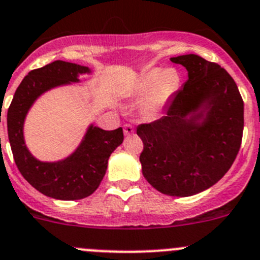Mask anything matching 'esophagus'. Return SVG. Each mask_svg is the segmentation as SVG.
<instances>
[{
  "label": "esophagus",
  "instance_id": "34e87169",
  "mask_svg": "<svg viewBox=\"0 0 260 260\" xmlns=\"http://www.w3.org/2000/svg\"><path fill=\"white\" fill-rule=\"evenodd\" d=\"M123 131H124L125 136H129L135 132V128H133V125H131V124H125L124 128H123Z\"/></svg>",
  "mask_w": 260,
  "mask_h": 260
}]
</instances>
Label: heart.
<instances>
[{"label": "heart", "mask_w": 260, "mask_h": 260, "mask_svg": "<svg viewBox=\"0 0 260 260\" xmlns=\"http://www.w3.org/2000/svg\"><path fill=\"white\" fill-rule=\"evenodd\" d=\"M180 84V75L176 70L151 69L136 79L131 92L135 96L146 95L142 103V113L147 118H153L179 91Z\"/></svg>", "instance_id": "heart-1"}]
</instances>
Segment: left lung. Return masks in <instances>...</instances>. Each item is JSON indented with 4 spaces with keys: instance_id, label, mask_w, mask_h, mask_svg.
<instances>
[{
    "instance_id": "obj_1",
    "label": "left lung",
    "mask_w": 260,
    "mask_h": 260,
    "mask_svg": "<svg viewBox=\"0 0 260 260\" xmlns=\"http://www.w3.org/2000/svg\"><path fill=\"white\" fill-rule=\"evenodd\" d=\"M188 71L166 115L140 124L146 180L173 197H189L217 183L240 150L244 102L233 77L197 54L170 58Z\"/></svg>"
}]
</instances>
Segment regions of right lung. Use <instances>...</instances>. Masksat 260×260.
<instances>
[{"label":"right lung","instance_id":"add662e5","mask_svg":"<svg viewBox=\"0 0 260 260\" xmlns=\"http://www.w3.org/2000/svg\"><path fill=\"white\" fill-rule=\"evenodd\" d=\"M90 72L89 67L64 60L32 70L15 91L7 112L9 141L17 169L30 185L54 200H82L94 193L104 178L109 156L124 138L122 128L104 131L91 124L79 147L64 160L43 162L27 150L24 122L35 100L53 87L79 82V75Z\"/></svg>","mask_w":260,"mask_h":260}]
</instances>
